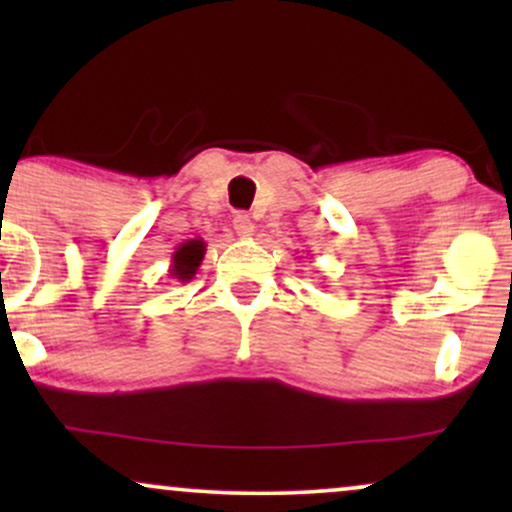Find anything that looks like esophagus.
<instances>
[{
	"instance_id": "esophagus-1",
	"label": "esophagus",
	"mask_w": 512,
	"mask_h": 512,
	"mask_svg": "<svg viewBox=\"0 0 512 512\" xmlns=\"http://www.w3.org/2000/svg\"><path fill=\"white\" fill-rule=\"evenodd\" d=\"M233 228H236L240 238H250L252 233H255V223H252L250 216L243 214V211H238V214L233 216Z\"/></svg>"
}]
</instances>
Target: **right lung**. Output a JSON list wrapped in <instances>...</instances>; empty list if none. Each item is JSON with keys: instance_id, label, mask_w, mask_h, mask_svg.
<instances>
[{"instance_id": "add662e5", "label": "right lung", "mask_w": 512, "mask_h": 512, "mask_svg": "<svg viewBox=\"0 0 512 512\" xmlns=\"http://www.w3.org/2000/svg\"><path fill=\"white\" fill-rule=\"evenodd\" d=\"M204 252H207V243L202 238H192L180 243L173 252V260H170V276L178 281H190L204 260Z\"/></svg>"}]
</instances>
